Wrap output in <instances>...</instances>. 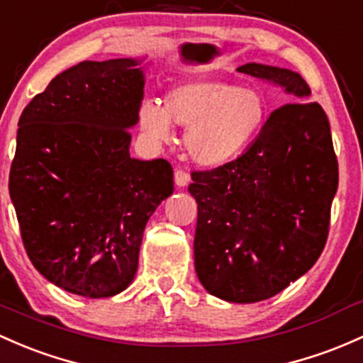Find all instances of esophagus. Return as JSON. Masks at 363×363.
Listing matches in <instances>:
<instances>
[{
	"instance_id": "34e87169",
	"label": "esophagus",
	"mask_w": 363,
	"mask_h": 363,
	"mask_svg": "<svg viewBox=\"0 0 363 363\" xmlns=\"http://www.w3.org/2000/svg\"><path fill=\"white\" fill-rule=\"evenodd\" d=\"M189 182H190V174L186 173V171L183 169L174 171V183H177L178 186H185Z\"/></svg>"
}]
</instances>
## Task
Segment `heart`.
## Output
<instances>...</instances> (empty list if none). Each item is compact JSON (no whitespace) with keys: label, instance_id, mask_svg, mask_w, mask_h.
<instances>
[{"label":"heart","instance_id":"b5f03b06","mask_svg":"<svg viewBox=\"0 0 363 363\" xmlns=\"http://www.w3.org/2000/svg\"><path fill=\"white\" fill-rule=\"evenodd\" d=\"M268 118V104L255 88L216 79H186L167 91L164 108L145 104L140 126L155 140L171 136V123L189 128L185 147L202 166H221L251 145Z\"/></svg>","mask_w":363,"mask_h":363}]
</instances>
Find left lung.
<instances>
[{"label":"left lung","mask_w":363,"mask_h":363,"mask_svg":"<svg viewBox=\"0 0 363 363\" xmlns=\"http://www.w3.org/2000/svg\"><path fill=\"white\" fill-rule=\"evenodd\" d=\"M239 72L280 86L275 108L242 155L192 171L197 201L194 256L209 294L232 303L272 298L306 274L325 247L337 190L329 119L298 72L245 64Z\"/></svg>","instance_id":"left-lung-1"}]
</instances>
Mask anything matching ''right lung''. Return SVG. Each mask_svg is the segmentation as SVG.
Instances as JSON below:
<instances>
[{
  "label": "right lung",
  "instance_id": "right-lung-1",
  "mask_svg": "<svg viewBox=\"0 0 363 363\" xmlns=\"http://www.w3.org/2000/svg\"><path fill=\"white\" fill-rule=\"evenodd\" d=\"M138 65L81 62L18 119L9 190L26 252L45 279L84 298L130 286L147 221L173 194L169 162L130 157L145 83Z\"/></svg>",
  "mask_w": 363,
  "mask_h": 363
}]
</instances>
